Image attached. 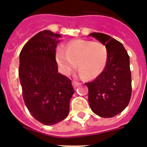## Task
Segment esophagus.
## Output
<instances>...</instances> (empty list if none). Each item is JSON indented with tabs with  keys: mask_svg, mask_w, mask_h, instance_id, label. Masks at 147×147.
<instances>
[{
	"mask_svg": "<svg viewBox=\"0 0 147 147\" xmlns=\"http://www.w3.org/2000/svg\"><path fill=\"white\" fill-rule=\"evenodd\" d=\"M79 84H80V83L79 82H78V81H72V85H73L74 87H77Z\"/></svg>",
	"mask_w": 147,
	"mask_h": 147,
	"instance_id": "34e87169",
	"label": "esophagus"
}]
</instances>
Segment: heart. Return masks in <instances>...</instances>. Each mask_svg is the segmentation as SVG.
Listing matches in <instances>:
<instances>
[{"label":"heart","instance_id":"heart-1","mask_svg":"<svg viewBox=\"0 0 147 147\" xmlns=\"http://www.w3.org/2000/svg\"><path fill=\"white\" fill-rule=\"evenodd\" d=\"M56 60L61 73L69 75L77 63L81 76L91 79L99 76L105 69L108 51L100 42L76 39L68 43L66 50L57 49Z\"/></svg>","mask_w":147,"mask_h":147}]
</instances>
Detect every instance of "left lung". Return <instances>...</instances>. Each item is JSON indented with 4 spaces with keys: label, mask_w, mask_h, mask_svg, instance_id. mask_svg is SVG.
Here are the masks:
<instances>
[{
    "label": "left lung",
    "mask_w": 147,
    "mask_h": 147,
    "mask_svg": "<svg viewBox=\"0 0 147 147\" xmlns=\"http://www.w3.org/2000/svg\"><path fill=\"white\" fill-rule=\"evenodd\" d=\"M89 36L106 45L108 60L105 69L88 87L91 109L99 117H112L121 113L129 105L131 96V76L129 56L123 44L110 36L92 33Z\"/></svg>",
    "instance_id": "8db88e82"
}]
</instances>
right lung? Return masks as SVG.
Segmentation results:
<instances>
[{
  "mask_svg": "<svg viewBox=\"0 0 147 147\" xmlns=\"http://www.w3.org/2000/svg\"><path fill=\"white\" fill-rule=\"evenodd\" d=\"M60 39L50 30L39 32L24 45L19 57L18 76L26 107L47 125L67 117L74 93L71 80L58 72L55 49Z\"/></svg>",
  "mask_w": 147,
  "mask_h": 147,
  "instance_id": "1",
  "label": "right lung"
}]
</instances>
